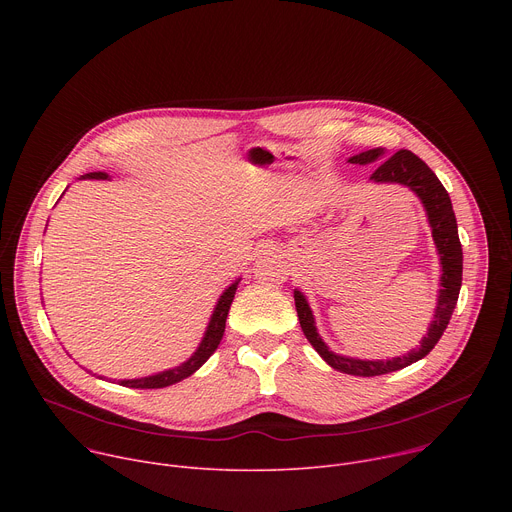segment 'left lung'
Instances as JSON below:
<instances>
[{
  "instance_id": "1",
  "label": "left lung",
  "mask_w": 512,
  "mask_h": 512,
  "mask_svg": "<svg viewBox=\"0 0 512 512\" xmlns=\"http://www.w3.org/2000/svg\"><path fill=\"white\" fill-rule=\"evenodd\" d=\"M383 148H375L369 152H362L358 156H352L348 162L350 164H371L383 156ZM373 182H387V184H403L409 190H413L425 212H427V221L431 227V235L437 247V255H440L442 263V279H440V294H437V306L433 314V322L429 324L427 336H423L421 346L391 358V360H360V358H350L332 352L324 340L320 338L316 330V322L312 316V310L308 306L306 296L300 289L294 291V300H296V310L300 318V326L310 340V344L316 348V352L330 364L332 369L354 375V377H379L387 375L399 369L409 367V364L421 360L431 352V348L437 344V340L442 338L444 330L450 324V318L454 314V308L458 304L460 296V287H462V245L458 237V223H456V214L452 208L450 194L446 192L444 184L437 180V176L427 168L423 160H419L415 154L409 150H399L393 154L389 160L379 164V168L371 176Z\"/></svg>"
}]
</instances>
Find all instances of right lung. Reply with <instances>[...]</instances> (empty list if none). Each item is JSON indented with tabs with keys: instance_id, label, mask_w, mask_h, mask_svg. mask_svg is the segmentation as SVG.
Masks as SVG:
<instances>
[{
	"instance_id": "add662e5",
	"label": "right lung",
	"mask_w": 512,
	"mask_h": 512,
	"mask_svg": "<svg viewBox=\"0 0 512 512\" xmlns=\"http://www.w3.org/2000/svg\"><path fill=\"white\" fill-rule=\"evenodd\" d=\"M83 178H91V180H107L109 174L105 172H91V174H85ZM241 279H237L233 285H229L225 289V294L221 296V300H218L212 316H210V322H208V328L204 332V338L200 342V346L196 348V352L186 360L182 362L180 367H174V369H168V371H162V373H156L152 377H141V379H123L119 381V385L123 387H131V389H162V387H170L174 383H180L182 379L190 377L192 373H196L202 364L210 358V354L218 348V344H221L223 340V334H225V324H227V316H229V310H231V304H233V298H235V291H237V285H239Z\"/></svg>"
}]
</instances>
